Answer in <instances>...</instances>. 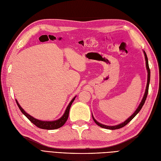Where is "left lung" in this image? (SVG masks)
<instances>
[{
  "label": "left lung",
  "instance_id": "1",
  "mask_svg": "<svg viewBox=\"0 0 161 161\" xmlns=\"http://www.w3.org/2000/svg\"><path fill=\"white\" fill-rule=\"evenodd\" d=\"M143 53H144V55L145 61H146V67H147V73H148V75H147V84L146 90H145V92H144V96H143L142 99L141 103H140L139 106H138V108H136V110H135V112H134L130 116L128 119H126V120L125 121H124V122H122V123H121V124H118V125H115V126H107V125H104V124H101V123H100V122H98L96 120V119L94 118V117L93 116V114H92L93 120H94L95 123L97 124V125H98V126L102 127V128L109 129V130H116V129L121 128L124 127V126H126L128 122H130V121L132 120V119L136 116V115L140 112V110H141V109H142V106H143V105H144V102H145V100H146V99H147V95H148L149 83H150V71L149 66H148V58H147V55L146 53H145L144 51H143Z\"/></svg>",
  "mask_w": 161,
  "mask_h": 161
}]
</instances>
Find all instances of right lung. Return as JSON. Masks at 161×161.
<instances>
[{"mask_svg":"<svg viewBox=\"0 0 161 161\" xmlns=\"http://www.w3.org/2000/svg\"><path fill=\"white\" fill-rule=\"evenodd\" d=\"M75 97H76V96L69 102L68 106H67V107L65 109V112L64 113L63 116H62L60 118L58 119V120H53V121H43V120H38V119L35 118L34 117L29 115V114H27V112H26L23 110V109L22 108V107L20 106L18 101L17 100H16V102L17 103V106H19L20 110L21 111V112L26 117H27L29 119V120L33 124H34L36 126H37L38 128H41V129L55 130V129H58L59 128H61L62 126H64V124L66 122L67 118H68V116H69L70 107H71V106L72 104V103H73V102L74 101Z\"/></svg>","mask_w":161,"mask_h":161,"instance_id":"add662e5","label":"right lung"}]
</instances>
